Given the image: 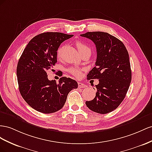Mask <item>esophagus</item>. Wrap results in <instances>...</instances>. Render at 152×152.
<instances>
[{
  "label": "esophagus",
  "instance_id": "34e87169",
  "mask_svg": "<svg viewBox=\"0 0 152 152\" xmlns=\"http://www.w3.org/2000/svg\"><path fill=\"white\" fill-rule=\"evenodd\" d=\"M77 84H78V87L79 88H85V87H86V85L85 84H84L83 83H81V82H78Z\"/></svg>",
  "mask_w": 152,
  "mask_h": 152
}]
</instances>
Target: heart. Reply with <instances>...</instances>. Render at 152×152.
<instances>
[{
    "label": "heart",
    "mask_w": 152,
    "mask_h": 152,
    "mask_svg": "<svg viewBox=\"0 0 152 152\" xmlns=\"http://www.w3.org/2000/svg\"><path fill=\"white\" fill-rule=\"evenodd\" d=\"M76 46L80 53H82V52L85 50H90L89 48L85 44H84L83 42H82L81 41H77ZM63 48H64L63 46H60L58 48L57 51V56L58 58H60V57H61ZM69 72L73 76H75V77H80L81 75V70L77 67H71L69 69Z\"/></svg>",
    "instance_id": "obj_1"
}]
</instances>
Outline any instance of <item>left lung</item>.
<instances>
[{
    "mask_svg": "<svg viewBox=\"0 0 152 152\" xmlns=\"http://www.w3.org/2000/svg\"><path fill=\"white\" fill-rule=\"evenodd\" d=\"M92 40L96 46L95 66L87 80L98 79L97 93L85 104L90 110L106 114L116 109L123 101L132 79L128 51L124 43L111 34L103 32H88L81 34Z\"/></svg>",
    "mask_w": 152,
    "mask_h": 152,
    "instance_id": "8db88e82",
    "label": "left lung"
}]
</instances>
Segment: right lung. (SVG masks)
<instances>
[{
    "label": "right lung",
    "instance_id": "right-lung-1",
    "mask_svg": "<svg viewBox=\"0 0 152 152\" xmlns=\"http://www.w3.org/2000/svg\"><path fill=\"white\" fill-rule=\"evenodd\" d=\"M73 35L61 32H45L33 37L24 49L17 65L20 92L28 104L43 113L61 110L67 95L77 88L70 77H60L58 83L49 80L47 72L57 62L60 44ZM53 71V69H51Z\"/></svg>",
    "mask_w": 152,
    "mask_h": 152
}]
</instances>
